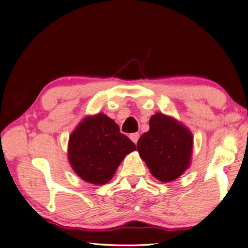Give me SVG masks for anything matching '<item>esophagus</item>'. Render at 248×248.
Here are the masks:
<instances>
[{
    "label": "esophagus",
    "instance_id": "esophagus-1",
    "mask_svg": "<svg viewBox=\"0 0 248 248\" xmlns=\"http://www.w3.org/2000/svg\"><path fill=\"white\" fill-rule=\"evenodd\" d=\"M129 138H130V140H132V141H133L134 143H137L138 139H139V134H138V133L130 134V135H129Z\"/></svg>",
    "mask_w": 248,
    "mask_h": 248
}]
</instances>
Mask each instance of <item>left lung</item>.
<instances>
[{
  "mask_svg": "<svg viewBox=\"0 0 248 248\" xmlns=\"http://www.w3.org/2000/svg\"><path fill=\"white\" fill-rule=\"evenodd\" d=\"M149 124L150 129L137 142L139 155L156 179L175 180L190 167L192 133L179 121L160 112L151 116Z\"/></svg>",
  "mask_w": 248,
  "mask_h": 248,
  "instance_id": "1",
  "label": "left lung"
}]
</instances>
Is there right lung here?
I'll return each instance as SVG.
<instances>
[{
  "instance_id": "1",
  "label": "right lung",
  "mask_w": 248,
  "mask_h": 248,
  "mask_svg": "<svg viewBox=\"0 0 248 248\" xmlns=\"http://www.w3.org/2000/svg\"><path fill=\"white\" fill-rule=\"evenodd\" d=\"M135 150V143L120 133L113 120L97 113L85 116L70 135L68 160L81 179L99 186L109 182L124 157Z\"/></svg>"
}]
</instances>
